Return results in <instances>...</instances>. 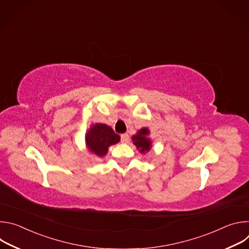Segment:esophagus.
Masks as SVG:
<instances>
[{
    "label": "esophagus",
    "instance_id": "esophagus-1",
    "mask_svg": "<svg viewBox=\"0 0 249 249\" xmlns=\"http://www.w3.org/2000/svg\"><path fill=\"white\" fill-rule=\"evenodd\" d=\"M121 142H122V143H128V142H129V135L128 134H122L121 135Z\"/></svg>",
    "mask_w": 249,
    "mask_h": 249
}]
</instances>
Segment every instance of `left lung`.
I'll return each mask as SVG.
<instances>
[{"label":"left lung","instance_id":"8db88e82","mask_svg":"<svg viewBox=\"0 0 249 249\" xmlns=\"http://www.w3.org/2000/svg\"><path fill=\"white\" fill-rule=\"evenodd\" d=\"M148 134L149 130L147 128H143L132 138L133 144L139 149L141 153H146L151 150V141L146 137Z\"/></svg>","mask_w":249,"mask_h":249}]
</instances>
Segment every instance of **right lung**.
Returning <instances> with one entry per match:
<instances>
[{
  "label": "right lung",
  "mask_w": 249,
  "mask_h": 249,
  "mask_svg": "<svg viewBox=\"0 0 249 249\" xmlns=\"http://www.w3.org/2000/svg\"><path fill=\"white\" fill-rule=\"evenodd\" d=\"M119 141V135L109 126L101 123L91 126L86 137L88 148L97 157L105 156L107 154L108 147L118 143Z\"/></svg>",
  "instance_id": "right-lung-1"
}]
</instances>
